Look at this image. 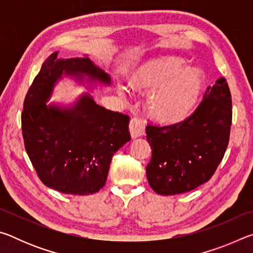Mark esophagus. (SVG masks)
Instances as JSON below:
<instances>
[{
	"mask_svg": "<svg viewBox=\"0 0 253 253\" xmlns=\"http://www.w3.org/2000/svg\"><path fill=\"white\" fill-rule=\"evenodd\" d=\"M129 132L131 138H137L145 134L144 123L138 118H132L129 123Z\"/></svg>",
	"mask_w": 253,
	"mask_h": 253,
	"instance_id": "obj_1",
	"label": "esophagus"
}]
</instances>
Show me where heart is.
I'll return each mask as SVG.
<instances>
[{
  "instance_id": "b5f03b06",
  "label": "heart",
  "mask_w": 253,
  "mask_h": 253,
  "mask_svg": "<svg viewBox=\"0 0 253 253\" xmlns=\"http://www.w3.org/2000/svg\"><path fill=\"white\" fill-rule=\"evenodd\" d=\"M129 84L135 90L151 91L146 108L153 118L175 123L191 114L203 90L204 77L194 68H186L176 57H156L143 62L131 72ZM118 92L127 95L125 87Z\"/></svg>"
}]
</instances>
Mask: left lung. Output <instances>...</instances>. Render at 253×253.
I'll list each match as a JSON object with an SVG mask.
<instances>
[{
    "instance_id": "obj_1",
    "label": "left lung",
    "mask_w": 253,
    "mask_h": 253,
    "mask_svg": "<svg viewBox=\"0 0 253 253\" xmlns=\"http://www.w3.org/2000/svg\"><path fill=\"white\" fill-rule=\"evenodd\" d=\"M232 122V100L224 78L204 93L192 116L175 125L146 127L152 160L148 183L157 194L190 192L208 182L224 156Z\"/></svg>"
}]
</instances>
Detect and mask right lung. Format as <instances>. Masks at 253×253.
Segmentation results:
<instances>
[{
    "instance_id": "add662e5",
    "label": "right lung",
    "mask_w": 253,
    "mask_h": 253,
    "mask_svg": "<svg viewBox=\"0 0 253 253\" xmlns=\"http://www.w3.org/2000/svg\"><path fill=\"white\" fill-rule=\"evenodd\" d=\"M63 77L89 91L111 84L87 54L62 59L51 53L24 100L25 151L44 185L65 194H93L104 187L114 154L130 140L129 117L96 104L89 92L69 104H48Z\"/></svg>"
}]
</instances>
